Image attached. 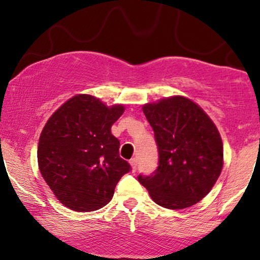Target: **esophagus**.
Here are the masks:
<instances>
[{"mask_svg":"<svg viewBox=\"0 0 260 260\" xmlns=\"http://www.w3.org/2000/svg\"><path fill=\"white\" fill-rule=\"evenodd\" d=\"M129 164H131V166H132V171L134 172L137 170V159H136V157L131 159L129 160Z\"/></svg>","mask_w":260,"mask_h":260,"instance_id":"34e87169","label":"esophagus"}]
</instances>
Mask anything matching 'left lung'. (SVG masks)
<instances>
[{
  "instance_id": "obj_1",
  "label": "left lung",
  "mask_w": 260,
  "mask_h": 260,
  "mask_svg": "<svg viewBox=\"0 0 260 260\" xmlns=\"http://www.w3.org/2000/svg\"><path fill=\"white\" fill-rule=\"evenodd\" d=\"M153 127L159 166L138 181L160 207L184 209L202 201L214 187L223 165L219 131L203 110L184 96L145 104Z\"/></svg>"
}]
</instances>
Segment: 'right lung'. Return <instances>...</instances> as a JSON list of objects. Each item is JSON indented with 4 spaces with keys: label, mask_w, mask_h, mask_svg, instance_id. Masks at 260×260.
I'll use <instances>...</instances> for the list:
<instances>
[{
    "label": "right lung",
    "mask_w": 260,
    "mask_h": 260,
    "mask_svg": "<svg viewBox=\"0 0 260 260\" xmlns=\"http://www.w3.org/2000/svg\"><path fill=\"white\" fill-rule=\"evenodd\" d=\"M123 111V105L106 106L79 94L46 122L38 145L39 170L64 207L76 211L105 207L117 182L131 171L120 157V140L111 133Z\"/></svg>",
    "instance_id": "obj_1"
}]
</instances>
